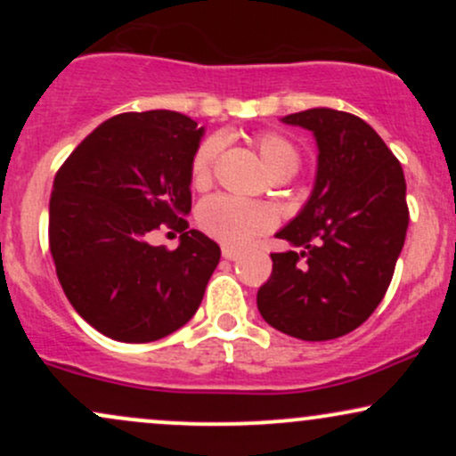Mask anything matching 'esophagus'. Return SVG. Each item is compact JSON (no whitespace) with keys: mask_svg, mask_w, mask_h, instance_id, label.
I'll use <instances>...</instances> for the list:
<instances>
[{"mask_svg":"<svg viewBox=\"0 0 456 456\" xmlns=\"http://www.w3.org/2000/svg\"><path fill=\"white\" fill-rule=\"evenodd\" d=\"M240 255H242V253H240L238 248H229V246H223V257H224V259L235 261V259L240 257Z\"/></svg>","mask_w":456,"mask_h":456,"instance_id":"obj_1","label":"esophagus"}]
</instances>
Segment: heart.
<instances>
[{"instance_id":"b5f03b06","label":"heart","mask_w":456,"mask_h":456,"mask_svg":"<svg viewBox=\"0 0 456 456\" xmlns=\"http://www.w3.org/2000/svg\"><path fill=\"white\" fill-rule=\"evenodd\" d=\"M221 137H208L199 143L191 159V182L195 188H206L212 182L214 162L218 159ZM261 160L270 175L281 171H296L300 154L285 134L261 133L255 139ZM197 224L201 232L229 248H244L255 240L272 232L276 224L274 208L264 201H244L229 195H214L197 208Z\"/></svg>"}]
</instances>
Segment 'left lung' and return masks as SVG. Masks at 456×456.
<instances>
[{
  "label": "left lung",
  "mask_w": 456,
  "mask_h": 456,
  "mask_svg": "<svg viewBox=\"0 0 456 456\" xmlns=\"http://www.w3.org/2000/svg\"><path fill=\"white\" fill-rule=\"evenodd\" d=\"M282 122L313 130L317 180L305 210L276 233L302 250L270 255L257 308L289 337L330 341L362 326L388 291L410 224L405 175L358 115L322 107Z\"/></svg>",
  "instance_id": "8db88e82"
}]
</instances>
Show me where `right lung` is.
Listing matches in <instances>:
<instances>
[{
    "mask_svg": "<svg viewBox=\"0 0 456 456\" xmlns=\"http://www.w3.org/2000/svg\"><path fill=\"white\" fill-rule=\"evenodd\" d=\"M203 128L175 111L122 113L77 145L57 171L49 248L75 311L122 343H151L197 313L221 248L191 212V159ZM160 224L175 251L151 247Z\"/></svg>",
    "mask_w": 456,
    "mask_h": 456,
    "instance_id": "obj_1",
    "label": "right lung"
}]
</instances>
